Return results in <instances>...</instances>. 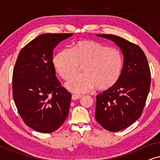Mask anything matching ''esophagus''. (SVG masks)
<instances>
[{
	"label": "esophagus",
	"instance_id": "obj_1",
	"mask_svg": "<svg viewBox=\"0 0 160 160\" xmlns=\"http://www.w3.org/2000/svg\"><path fill=\"white\" fill-rule=\"evenodd\" d=\"M81 97H82V95H78V94H73V95H72V99L73 100H77Z\"/></svg>",
	"mask_w": 160,
	"mask_h": 160
}]
</instances>
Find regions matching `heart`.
<instances>
[{
  "mask_svg": "<svg viewBox=\"0 0 160 160\" xmlns=\"http://www.w3.org/2000/svg\"><path fill=\"white\" fill-rule=\"evenodd\" d=\"M57 71L64 79H69L82 65L84 73L74 76L67 82V88L75 92H85L96 86L108 89L114 85L121 75L123 60L117 48L92 40L78 41L73 51L64 49L53 58Z\"/></svg>",
  "mask_w": 160,
  "mask_h": 160,
  "instance_id": "obj_1",
  "label": "heart"
}]
</instances>
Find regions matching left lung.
<instances>
[{
  "label": "left lung",
  "instance_id": "1",
  "mask_svg": "<svg viewBox=\"0 0 160 160\" xmlns=\"http://www.w3.org/2000/svg\"><path fill=\"white\" fill-rule=\"evenodd\" d=\"M98 36L115 42L124 56L119 80L96 97L95 119L106 130L117 132L141 117L150 90L151 71L146 54L139 46L114 35Z\"/></svg>",
  "mask_w": 160,
  "mask_h": 160
}]
</instances>
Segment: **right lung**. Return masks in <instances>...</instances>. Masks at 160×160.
Masks as SVG:
<instances>
[{
	"label": "right lung",
	"mask_w": 160,
	"mask_h": 160,
	"mask_svg": "<svg viewBox=\"0 0 160 160\" xmlns=\"http://www.w3.org/2000/svg\"><path fill=\"white\" fill-rule=\"evenodd\" d=\"M72 33L41 35L19 52L12 75V93L26 125L40 132L58 130L68 115L71 94L56 77L53 50Z\"/></svg>",
	"instance_id": "obj_1"
}]
</instances>
